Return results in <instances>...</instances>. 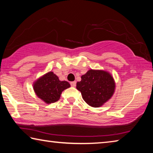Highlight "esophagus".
Returning a JSON list of instances; mask_svg holds the SVG:
<instances>
[{
  "mask_svg": "<svg viewBox=\"0 0 153 153\" xmlns=\"http://www.w3.org/2000/svg\"><path fill=\"white\" fill-rule=\"evenodd\" d=\"M70 84H71V86H73V87H75L76 86V82H71V83H70Z\"/></svg>",
  "mask_w": 153,
  "mask_h": 153,
  "instance_id": "1",
  "label": "esophagus"
}]
</instances>
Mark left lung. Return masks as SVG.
I'll return each mask as SVG.
<instances>
[{
	"instance_id": "obj_1",
	"label": "left lung",
	"mask_w": 153,
	"mask_h": 153,
	"mask_svg": "<svg viewBox=\"0 0 153 153\" xmlns=\"http://www.w3.org/2000/svg\"><path fill=\"white\" fill-rule=\"evenodd\" d=\"M77 82L76 88L83 99L92 107H100L112 97L115 89L113 76L107 71L90 69Z\"/></svg>"
}]
</instances>
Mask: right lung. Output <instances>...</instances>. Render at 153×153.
<instances>
[{"mask_svg":"<svg viewBox=\"0 0 153 153\" xmlns=\"http://www.w3.org/2000/svg\"><path fill=\"white\" fill-rule=\"evenodd\" d=\"M70 86L68 82L60 81L58 76L53 71L41 76L33 84L36 94L46 104L57 101L62 92Z\"/></svg>","mask_w":153,"mask_h":153,"instance_id":"add662e5","label":"right lung"}]
</instances>
